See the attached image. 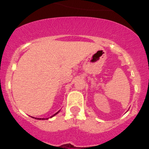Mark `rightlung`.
<instances>
[{
    "label": "right lung",
    "mask_w": 149,
    "mask_h": 149,
    "mask_svg": "<svg viewBox=\"0 0 149 149\" xmlns=\"http://www.w3.org/2000/svg\"><path fill=\"white\" fill-rule=\"evenodd\" d=\"M58 112H59V111H58V112H56V113H55V115H52V117L55 116V115H57V114H58ZM52 117H50V118H52ZM47 119H48V118H46V120H47ZM37 120H39V118H37ZM40 120H41V118H40ZM42 120H45V118H42Z\"/></svg>",
    "instance_id": "1"
}]
</instances>
